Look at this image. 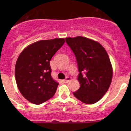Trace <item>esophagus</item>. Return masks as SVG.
<instances>
[{
    "label": "esophagus",
    "instance_id": "1",
    "mask_svg": "<svg viewBox=\"0 0 131 131\" xmlns=\"http://www.w3.org/2000/svg\"><path fill=\"white\" fill-rule=\"evenodd\" d=\"M70 80H71V77H67L66 78L65 80H64V82L65 83H68V82H69Z\"/></svg>",
    "mask_w": 131,
    "mask_h": 131
}]
</instances>
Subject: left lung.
<instances>
[{
    "label": "left lung",
    "instance_id": "obj_1",
    "mask_svg": "<svg viewBox=\"0 0 131 131\" xmlns=\"http://www.w3.org/2000/svg\"><path fill=\"white\" fill-rule=\"evenodd\" d=\"M78 65L80 87L73 95L85 104L100 101L108 91L113 70L106 50L99 42L84 37L66 38Z\"/></svg>",
    "mask_w": 131,
    "mask_h": 131
}]
</instances>
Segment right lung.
Here are the masks:
<instances>
[{"instance_id":"1","label":"right lung","mask_w":131,"mask_h":131,"mask_svg":"<svg viewBox=\"0 0 131 131\" xmlns=\"http://www.w3.org/2000/svg\"><path fill=\"white\" fill-rule=\"evenodd\" d=\"M64 43V39L42 40L26 47L15 67L18 89L23 97L40 105L54 95L58 83L51 77L50 61Z\"/></svg>"}]
</instances>
